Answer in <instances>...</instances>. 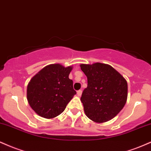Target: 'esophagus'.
Returning <instances> with one entry per match:
<instances>
[{
  "mask_svg": "<svg viewBox=\"0 0 151 151\" xmlns=\"http://www.w3.org/2000/svg\"><path fill=\"white\" fill-rule=\"evenodd\" d=\"M81 94H82V90H78L77 91V95H78V96H81Z\"/></svg>",
  "mask_w": 151,
  "mask_h": 151,
  "instance_id": "esophagus-1",
  "label": "esophagus"
}]
</instances>
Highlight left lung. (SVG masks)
I'll list each match as a JSON object with an SVG mask.
<instances>
[{"label":"left lung","instance_id":"obj_1","mask_svg":"<svg viewBox=\"0 0 151 151\" xmlns=\"http://www.w3.org/2000/svg\"><path fill=\"white\" fill-rule=\"evenodd\" d=\"M81 68L88 78V86L81 98L86 116L97 123L109 121L127 102V81L105 63L81 64Z\"/></svg>","mask_w":151,"mask_h":151}]
</instances>
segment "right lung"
<instances>
[{"label":"right lung","instance_id":"add662e5","mask_svg":"<svg viewBox=\"0 0 151 151\" xmlns=\"http://www.w3.org/2000/svg\"><path fill=\"white\" fill-rule=\"evenodd\" d=\"M71 66L56 63L47 65L37 73L27 86V97L37 114L51 119L61 114L71 100L76 90L68 76Z\"/></svg>","mask_w":151,"mask_h":151}]
</instances>
